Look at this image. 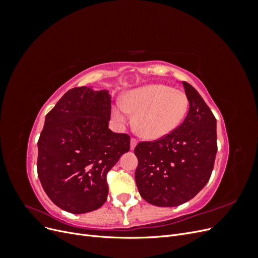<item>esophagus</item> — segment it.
Masks as SVG:
<instances>
[{"instance_id": "esophagus-1", "label": "esophagus", "mask_w": 258, "mask_h": 258, "mask_svg": "<svg viewBox=\"0 0 258 258\" xmlns=\"http://www.w3.org/2000/svg\"><path fill=\"white\" fill-rule=\"evenodd\" d=\"M137 144H138V140H137L136 138H132L131 141H130V147H131V150H135V147L137 146Z\"/></svg>"}]
</instances>
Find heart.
<instances>
[{"label": "heart", "mask_w": 258, "mask_h": 258, "mask_svg": "<svg viewBox=\"0 0 258 258\" xmlns=\"http://www.w3.org/2000/svg\"><path fill=\"white\" fill-rule=\"evenodd\" d=\"M189 101L185 92L168 85L152 84L127 92L113 107L114 118L124 122L135 114V129L147 140H158L173 132L184 120Z\"/></svg>", "instance_id": "1"}]
</instances>
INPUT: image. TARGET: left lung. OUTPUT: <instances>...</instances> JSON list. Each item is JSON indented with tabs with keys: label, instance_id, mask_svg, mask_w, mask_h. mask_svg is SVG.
Returning <instances> with one entry per match:
<instances>
[{
	"label": "left lung",
	"instance_id": "left-lung-1",
	"mask_svg": "<svg viewBox=\"0 0 258 258\" xmlns=\"http://www.w3.org/2000/svg\"><path fill=\"white\" fill-rule=\"evenodd\" d=\"M189 101L184 121L170 135L142 141L136 148V183L141 197L157 207H176L192 199L212 174L216 119L198 91L183 82Z\"/></svg>",
	"mask_w": 258,
	"mask_h": 258
}]
</instances>
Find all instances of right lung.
Segmentation results:
<instances>
[{"instance_id": "right-lung-1", "label": "right lung", "mask_w": 258, "mask_h": 258, "mask_svg": "<svg viewBox=\"0 0 258 258\" xmlns=\"http://www.w3.org/2000/svg\"><path fill=\"white\" fill-rule=\"evenodd\" d=\"M111 96L76 87L46 115L38 139L37 174L45 192L67 212L82 214L103 206L106 175L130 150V136L108 129Z\"/></svg>"}]
</instances>
